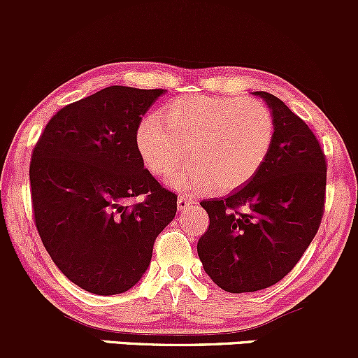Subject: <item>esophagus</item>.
Instances as JSON below:
<instances>
[{
	"mask_svg": "<svg viewBox=\"0 0 358 358\" xmlns=\"http://www.w3.org/2000/svg\"><path fill=\"white\" fill-rule=\"evenodd\" d=\"M195 203H196L195 200H193L192 196H187V195H180L178 200H176V205H178V210H182V212L188 210V208L193 207V205H195Z\"/></svg>",
	"mask_w": 358,
	"mask_h": 358,
	"instance_id": "obj_1",
	"label": "esophagus"
}]
</instances>
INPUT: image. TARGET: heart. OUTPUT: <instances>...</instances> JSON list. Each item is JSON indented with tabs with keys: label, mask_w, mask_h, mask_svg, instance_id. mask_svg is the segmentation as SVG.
I'll return each mask as SVG.
<instances>
[{
	"label": "heart",
	"mask_w": 358,
	"mask_h": 358,
	"mask_svg": "<svg viewBox=\"0 0 358 358\" xmlns=\"http://www.w3.org/2000/svg\"><path fill=\"white\" fill-rule=\"evenodd\" d=\"M274 117L268 106L227 96H185L145 117L136 148L155 176L171 175L187 156L192 163L170 180L176 190L219 193L252 180L274 143Z\"/></svg>",
	"instance_id": "b5f03b06"
}]
</instances>
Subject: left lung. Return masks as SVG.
<instances>
[{
    "mask_svg": "<svg viewBox=\"0 0 358 358\" xmlns=\"http://www.w3.org/2000/svg\"><path fill=\"white\" fill-rule=\"evenodd\" d=\"M256 96L276 126L268 159L239 190L200 202L210 224L196 244L199 257L229 293L281 281L318 232L327 199V158L313 131L276 96Z\"/></svg>",
    "mask_w": 358,
    "mask_h": 358,
    "instance_id": "left-lung-1",
    "label": "left lung"
}]
</instances>
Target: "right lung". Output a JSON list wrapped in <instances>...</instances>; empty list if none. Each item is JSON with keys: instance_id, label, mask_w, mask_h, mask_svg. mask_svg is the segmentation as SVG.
Returning a JSON list of instances; mask_svg holds the SVG:
<instances>
[{"instance_id": "add662e5", "label": "right lung", "mask_w": 358, "mask_h": 358, "mask_svg": "<svg viewBox=\"0 0 358 358\" xmlns=\"http://www.w3.org/2000/svg\"><path fill=\"white\" fill-rule=\"evenodd\" d=\"M165 89L110 85L62 108L30 163L36 231L52 261L89 293L133 287L150 266L176 195L145 168L136 131ZM134 196L141 203L129 204Z\"/></svg>"}]
</instances>
